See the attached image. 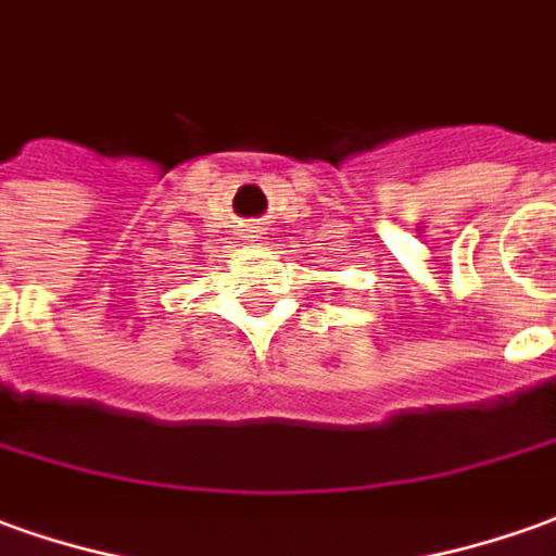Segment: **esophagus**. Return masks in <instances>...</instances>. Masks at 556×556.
<instances>
[{"label": "esophagus", "mask_w": 556, "mask_h": 556, "mask_svg": "<svg viewBox=\"0 0 556 556\" xmlns=\"http://www.w3.org/2000/svg\"><path fill=\"white\" fill-rule=\"evenodd\" d=\"M254 232H256V227L248 229V239H260V236H254Z\"/></svg>", "instance_id": "esophagus-1"}]
</instances>
